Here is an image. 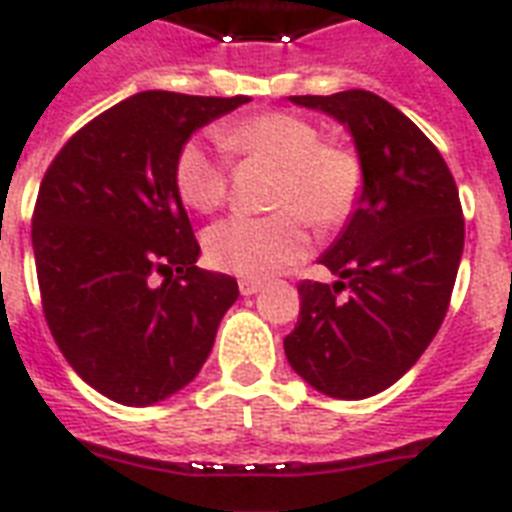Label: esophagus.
I'll return each mask as SVG.
<instances>
[{
    "instance_id": "esophagus-1",
    "label": "esophagus",
    "mask_w": 512,
    "mask_h": 512,
    "mask_svg": "<svg viewBox=\"0 0 512 512\" xmlns=\"http://www.w3.org/2000/svg\"><path fill=\"white\" fill-rule=\"evenodd\" d=\"M260 289H263V284H260V281H255V279H241L239 281V292L241 295H257V292H260Z\"/></svg>"
}]
</instances>
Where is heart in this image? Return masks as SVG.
Returning a JSON list of instances; mask_svg holds the SVG:
<instances>
[{
	"label": "heart",
	"instance_id": "obj_1",
	"mask_svg": "<svg viewBox=\"0 0 512 512\" xmlns=\"http://www.w3.org/2000/svg\"><path fill=\"white\" fill-rule=\"evenodd\" d=\"M217 143L233 162L276 167L265 217L233 215L207 231L209 263L244 279H268L308 252L305 220L335 228L353 212L364 167L350 148L321 140L319 127L287 111H263L217 132ZM231 170L220 154L188 140L175 156V188L183 204L212 212L228 199Z\"/></svg>",
	"mask_w": 512,
	"mask_h": 512
}]
</instances>
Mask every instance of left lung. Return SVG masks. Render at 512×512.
<instances>
[{
    "instance_id": "1",
    "label": "left lung",
    "mask_w": 512,
    "mask_h": 512,
    "mask_svg": "<svg viewBox=\"0 0 512 512\" xmlns=\"http://www.w3.org/2000/svg\"><path fill=\"white\" fill-rule=\"evenodd\" d=\"M292 103L348 124L364 188L319 257L340 281L297 284L300 319L284 353L321 393L369 398L404 377L441 329L465 244L460 191L425 132L380 95L345 90Z\"/></svg>"
}]
</instances>
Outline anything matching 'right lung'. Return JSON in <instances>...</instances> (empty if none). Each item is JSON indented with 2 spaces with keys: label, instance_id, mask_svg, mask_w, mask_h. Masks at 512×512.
Masks as SVG:
<instances>
[{
  "label": "right lung",
  "instance_id": "right-lung-1",
  "mask_svg": "<svg viewBox=\"0 0 512 512\" xmlns=\"http://www.w3.org/2000/svg\"><path fill=\"white\" fill-rule=\"evenodd\" d=\"M247 100L138 92L74 132L44 172L31 217L44 319L74 372L116 404L185 388L239 297L236 279L196 268L175 156Z\"/></svg>",
  "mask_w": 512,
  "mask_h": 512
}]
</instances>
